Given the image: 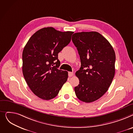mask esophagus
Wrapping results in <instances>:
<instances>
[{
  "label": "esophagus",
  "mask_w": 133,
  "mask_h": 133,
  "mask_svg": "<svg viewBox=\"0 0 133 133\" xmlns=\"http://www.w3.org/2000/svg\"><path fill=\"white\" fill-rule=\"evenodd\" d=\"M73 75H74L73 72H68V76H69V77H72Z\"/></svg>",
  "instance_id": "obj_1"
}]
</instances>
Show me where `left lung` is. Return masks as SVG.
Masks as SVG:
<instances>
[{"mask_svg": "<svg viewBox=\"0 0 133 133\" xmlns=\"http://www.w3.org/2000/svg\"><path fill=\"white\" fill-rule=\"evenodd\" d=\"M72 41L80 56L81 66L76 72L79 84L77 97L91 103L107 91L115 75V51L110 43L97 32L76 33Z\"/></svg>", "mask_w": 133, "mask_h": 133, "instance_id": "left-lung-1", "label": "left lung"}]
</instances>
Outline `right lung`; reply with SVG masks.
Segmentation results:
<instances>
[{
  "label": "right lung",
  "instance_id": "right-lung-1",
  "mask_svg": "<svg viewBox=\"0 0 133 133\" xmlns=\"http://www.w3.org/2000/svg\"><path fill=\"white\" fill-rule=\"evenodd\" d=\"M73 33L43 28L26 43L22 52L23 75L38 98L46 100L54 98L66 82L68 72L58 69V54L71 41Z\"/></svg>",
  "mask_w": 133,
  "mask_h": 133
}]
</instances>
